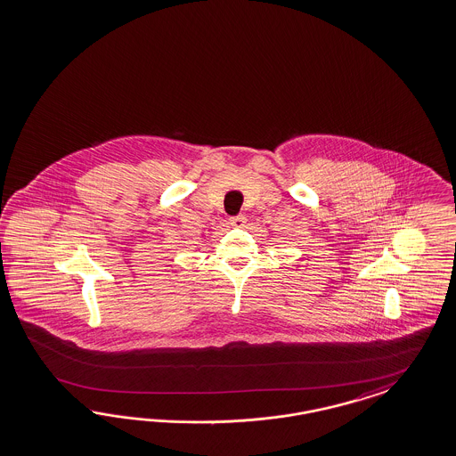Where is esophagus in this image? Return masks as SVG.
Returning <instances> with one entry per match:
<instances>
[{"instance_id": "obj_1", "label": "esophagus", "mask_w": 456, "mask_h": 456, "mask_svg": "<svg viewBox=\"0 0 456 456\" xmlns=\"http://www.w3.org/2000/svg\"><path fill=\"white\" fill-rule=\"evenodd\" d=\"M245 221H247V218H245L243 215H238V216L230 218V224H232V226H236V228H240V226H243V224H245Z\"/></svg>"}]
</instances>
